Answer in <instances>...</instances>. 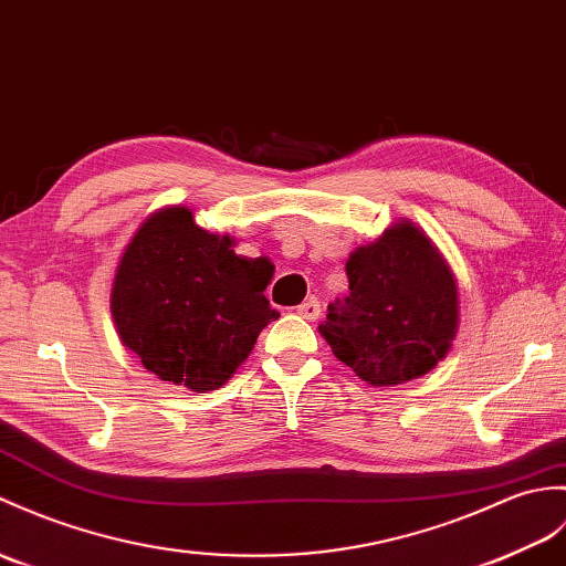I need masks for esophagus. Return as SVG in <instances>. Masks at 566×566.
I'll return each mask as SVG.
<instances>
[{
    "instance_id": "34e87169",
    "label": "esophagus",
    "mask_w": 566,
    "mask_h": 566,
    "mask_svg": "<svg viewBox=\"0 0 566 566\" xmlns=\"http://www.w3.org/2000/svg\"><path fill=\"white\" fill-rule=\"evenodd\" d=\"M296 313L301 315V318H306V321H315L321 315V301L318 298H306L304 304L301 306H296Z\"/></svg>"
}]
</instances>
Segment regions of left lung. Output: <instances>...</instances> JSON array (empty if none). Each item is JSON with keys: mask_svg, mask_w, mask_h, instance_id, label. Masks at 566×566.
Masks as SVG:
<instances>
[{"mask_svg": "<svg viewBox=\"0 0 566 566\" xmlns=\"http://www.w3.org/2000/svg\"><path fill=\"white\" fill-rule=\"evenodd\" d=\"M349 294L318 327L335 357L371 386L424 376L449 352L458 327L453 274L415 223L390 227L347 260Z\"/></svg>", "mask_w": 566, "mask_h": 566, "instance_id": "8db88e82", "label": "left lung"}]
</instances>
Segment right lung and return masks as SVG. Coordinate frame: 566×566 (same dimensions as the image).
I'll return each instance as SVG.
<instances>
[{
    "label": "right lung",
    "instance_id": "obj_1",
    "mask_svg": "<svg viewBox=\"0 0 566 566\" xmlns=\"http://www.w3.org/2000/svg\"><path fill=\"white\" fill-rule=\"evenodd\" d=\"M272 262L241 258L229 235L200 229L186 207L142 223L115 272L111 313L144 369L195 392L214 390L280 313L262 294Z\"/></svg>",
    "mask_w": 566,
    "mask_h": 566
}]
</instances>
